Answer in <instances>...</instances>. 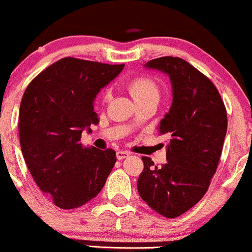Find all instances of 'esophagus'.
<instances>
[{"label":"esophagus","instance_id":"esophagus-1","mask_svg":"<svg viewBox=\"0 0 252 252\" xmlns=\"http://www.w3.org/2000/svg\"><path fill=\"white\" fill-rule=\"evenodd\" d=\"M127 157H129L128 152H125V150H119V152H116V158H118L119 160L125 159V158H127Z\"/></svg>","mask_w":252,"mask_h":252}]
</instances>
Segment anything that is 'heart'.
<instances>
[{
  "instance_id": "1",
  "label": "heart",
  "mask_w": 252,
  "mask_h": 252,
  "mask_svg": "<svg viewBox=\"0 0 252 252\" xmlns=\"http://www.w3.org/2000/svg\"><path fill=\"white\" fill-rule=\"evenodd\" d=\"M129 92H131L133 99L145 97V95H159L157 84L152 79H147V77H139V79H136L134 81H132L131 85H129ZM110 91H105L104 95H103L104 102H108L110 99Z\"/></svg>"
}]
</instances>
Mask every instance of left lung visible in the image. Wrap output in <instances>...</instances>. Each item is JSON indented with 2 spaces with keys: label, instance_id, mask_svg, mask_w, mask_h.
Instances as JSON below:
<instances>
[{
  "label": "left lung",
  "instance_id": "8db88e82",
  "mask_svg": "<svg viewBox=\"0 0 252 252\" xmlns=\"http://www.w3.org/2000/svg\"><path fill=\"white\" fill-rule=\"evenodd\" d=\"M144 68L170 77L172 104L160 121L159 133L170 138L166 162L158 167L143 157L138 193L167 219L181 216L205 195L216 172L227 133V111L215 85L177 57L149 61Z\"/></svg>",
  "mask_w": 252,
  "mask_h": 252
}]
</instances>
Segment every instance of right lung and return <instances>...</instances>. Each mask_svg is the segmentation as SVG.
Masks as SVG:
<instances>
[{
	"instance_id": "right-lung-1",
	"label": "right lung",
	"mask_w": 252,
	"mask_h": 252,
	"mask_svg": "<svg viewBox=\"0 0 252 252\" xmlns=\"http://www.w3.org/2000/svg\"><path fill=\"white\" fill-rule=\"evenodd\" d=\"M125 64L63 58L38 74L19 109L23 157L38 188L61 209L98 195L116 162L113 149L82 147L84 129L99 123L94 99Z\"/></svg>"
}]
</instances>
